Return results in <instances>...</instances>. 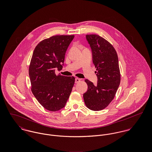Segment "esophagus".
Listing matches in <instances>:
<instances>
[{"instance_id": "obj_1", "label": "esophagus", "mask_w": 152, "mask_h": 152, "mask_svg": "<svg viewBox=\"0 0 152 152\" xmlns=\"http://www.w3.org/2000/svg\"><path fill=\"white\" fill-rule=\"evenodd\" d=\"M81 81V79H80V78H75V83L76 84H77V83H79L80 81Z\"/></svg>"}]
</instances>
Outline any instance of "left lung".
Instances as JSON below:
<instances>
[{"label":"left lung","instance_id":"left-lung-1","mask_svg":"<svg viewBox=\"0 0 152 152\" xmlns=\"http://www.w3.org/2000/svg\"><path fill=\"white\" fill-rule=\"evenodd\" d=\"M86 39L92 50L98 83L95 86L86 79L88 89L83 97L88 108L98 111L108 106L120 84L118 57L113 45L103 37L96 34H87Z\"/></svg>","mask_w":152,"mask_h":152}]
</instances>
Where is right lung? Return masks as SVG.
Instances as JSON below:
<instances>
[{"instance_id":"1","label":"right lung","mask_w":152,"mask_h":152,"mask_svg":"<svg viewBox=\"0 0 152 152\" xmlns=\"http://www.w3.org/2000/svg\"><path fill=\"white\" fill-rule=\"evenodd\" d=\"M74 35H57L44 39L34 48L28 68L31 90L44 108L57 111L65 107L75 83L74 77L56 75L61 70L66 51Z\"/></svg>"}]
</instances>
